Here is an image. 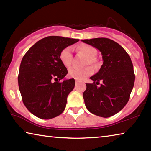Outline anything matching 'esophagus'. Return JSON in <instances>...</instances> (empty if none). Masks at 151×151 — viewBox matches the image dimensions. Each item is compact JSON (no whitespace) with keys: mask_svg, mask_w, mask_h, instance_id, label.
Here are the masks:
<instances>
[{"mask_svg":"<svg viewBox=\"0 0 151 151\" xmlns=\"http://www.w3.org/2000/svg\"><path fill=\"white\" fill-rule=\"evenodd\" d=\"M76 84H78V83H79V81H77V80H76Z\"/></svg>","mask_w":151,"mask_h":151,"instance_id":"esophagus-1","label":"esophagus"}]
</instances>
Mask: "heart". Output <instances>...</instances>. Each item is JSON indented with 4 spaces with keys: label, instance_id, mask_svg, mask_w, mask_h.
Masks as SVG:
<instances>
[{
    "label": "heart",
    "instance_id": "heart-1",
    "mask_svg": "<svg viewBox=\"0 0 151 151\" xmlns=\"http://www.w3.org/2000/svg\"><path fill=\"white\" fill-rule=\"evenodd\" d=\"M77 50L88 58L86 65H88L89 63L92 64L94 63V58L96 55V50L94 47L90 45H81L78 46ZM59 59L65 67L68 68L70 66L73 61L72 48L67 46L63 48L59 53ZM92 73L93 69L91 67H86L82 69L71 68L69 70L68 72V75L71 78L79 81L84 80Z\"/></svg>",
    "mask_w": 151,
    "mask_h": 151
}]
</instances>
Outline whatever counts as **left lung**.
<instances>
[{"mask_svg": "<svg viewBox=\"0 0 151 151\" xmlns=\"http://www.w3.org/2000/svg\"><path fill=\"white\" fill-rule=\"evenodd\" d=\"M101 51L103 63L99 71L91 76L93 83H86L83 94L86 108L103 118L115 115L129 101L135 81L130 56L117 42L105 37L82 40ZM103 82L99 87L97 85Z\"/></svg>", "mask_w": 151, "mask_h": 151, "instance_id": "8db88e82", "label": "left lung"}]
</instances>
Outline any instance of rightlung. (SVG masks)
<instances>
[{"label":"right lung","mask_w":151,"mask_h":151,"mask_svg":"<svg viewBox=\"0 0 151 151\" xmlns=\"http://www.w3.org/2000/svg\"><path fill=\"white\" fill-rule=\"evenodd\" d=\"M78 40L48 36L36 42L23 57L18 76L19 90L25 107L37 118L48 120L64 111L75 81H59L68 74L59 53Z\"/></svg>","instance_id":"1"}]
</instances>
